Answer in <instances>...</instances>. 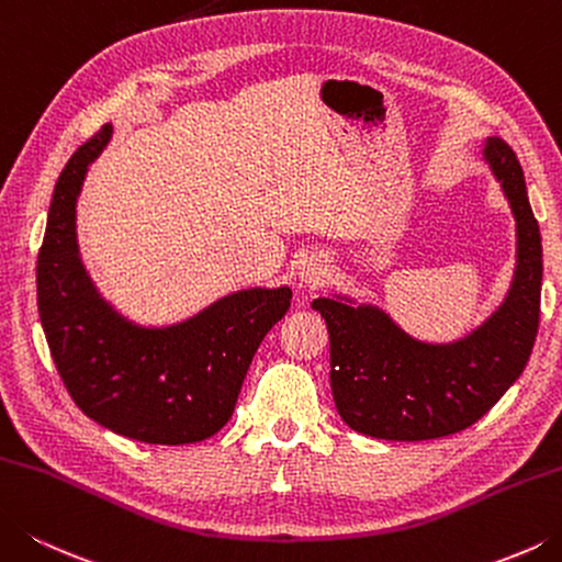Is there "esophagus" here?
Returning a JSON list of instances; mask_svg holds the SVG:
<instances>
[{
	"mask_svg": "<svg viewBox=\"0 0 562 562\" xmlns=\"http://www.w3.org/2000/svg\"><path fill=\"white\" fill-rule=\"evenodd\" d=\"M327 277V259L323 254H305L299 261V279L308 285H317Z\"/></svg>",
	"mask_w": 562,
	"mask_h": 562,
	"instance_id": "esophagus-1",
	"label": "esophagus"
}]
</instances>
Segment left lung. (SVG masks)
Masks as SVG:
<instances>
[{"instance_id":"1","label":"left lung","mask_w":562,"mask_h":562,"mask_svg":"<svg viewBox=\"0 0 562 562\" xmlns=\"http://www.w3.org/2000/svg\"><path fill=\"white\" fill-rule=\"evenodd\" d=\"M482 146L516 222L509 291L482 325L458 340L426 342L376 303L337 291L311 303L330 333L337 413L362 436L413 442L470 428L509 391L531 357L541 315V232L512 146L499 136H486Z\"/></svg>"}]
</instances>
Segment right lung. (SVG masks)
<instances>
[{
  "instance_id": "obj_1",
  "label": "right lung",
  "mask_w": 562,
  "mask_h": 562,
  "mask_svg": "<svg viewBox=\"0 0 562 562\" xmlns=\"http://www.w3.org/2000/svg\"><path fill=\"white\" fill-rule=\"evenodd\" d=\"M114 134L104 124L70 156L53 190L38 251V315L50 357L85 416L116 436L188 446L225 426L241 381L291 285L239 289L166 325L136 323L94 285L78 245V198Z\"/></svg>"
}]
</instances>
